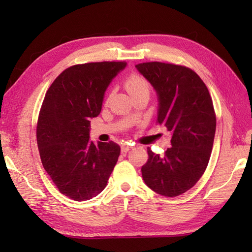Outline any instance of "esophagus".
<instances>
[{"label":"esophagus","mask_w":252,"mask_h":252,"mask_svg":"<svg viewBox=\"0 0 252 252\" xmlns=\"http://www.w3.org/2000/svg\"><path fill=\"white\" fill-rule=\"evenodd\" d=\"M131 148H132V145H129V144H123V145L121 146V151L126 153V152H129Z\"/></svg>","instance_id":"esophagus-1"}]
</instances>
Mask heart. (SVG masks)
<instances>
[{
    "label": "heart",
    "mask_w": 252,
    "mask_h": 252,
    "mask_svg": "<svg viewBox=\"0 0 252 252\" xmlns=\"http://www.w3.org/2000/svg\"><path fill=\"white\" fill-rule=\"evenodd\" d=\"M125 88L126 92L129 93L132 97L141 93L151 92V83L148 80L143 77L140 73H131L129 77L125 80Z\"/></svg>",
    "instance_id": "b5f03b06"
}]
</instances>
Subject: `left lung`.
<instances>
[{
	"mask_svg": "<svg viewBox=\"0 0 252 252\" xmlns=\"http://www.w3.org/2000/svg\"><path fill=\"white\" fill-rule=\"evenodd\" d=\"M136 68L158 94L157 123L172 133L163 156L147 148L143 180L159 195L179 196L199 181L210 159L217 126L212 98L205 82L189 67L149 62Z\"/></svg>",
	"mask_w": 252,
	"mask_h": 252,
	"instance_id": "8db88e82",
	"label": "left lung"
}]
</instances>
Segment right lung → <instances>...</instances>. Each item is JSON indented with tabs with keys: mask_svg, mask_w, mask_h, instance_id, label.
I'll list each match as a JSON object with an SVG mask.
<instances>
[{
	"mask_svg": "<svg viewBox=\"0 0 252 252\" xmlns=\"http://www.w3.org/2000/svg\"><path fill=\"white\" fill-rule=\"evenodd\" d=\"M126 62H99L65 69L46 91L36 123L43 168L62 194L84 201L103 190L120 155L114 142L90 141V119Z\"/></svg>",
	"mask_w": 252,
	"mask_h": 252,
	"instance_id": "right-lung-1",
	"label": "right lung"
}]
</instances>
